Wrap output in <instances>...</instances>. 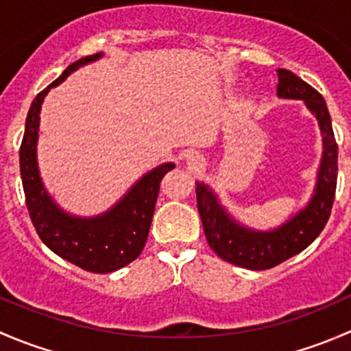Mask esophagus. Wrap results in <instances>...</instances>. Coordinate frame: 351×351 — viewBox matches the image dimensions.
Masks as SVG:
<instances>
[{
	"mask_svg": "<svg viewBox=\"0 0 351 351\" xmlns=\"http://www.w3.org/2000/svg\"><path fill=\"white\" fill-rule=\"evenodd\" d=\"M186 165H189L190 169H198L204 166V158L198 153H192L186 158Z\"/></svg>",
	"mask_w": 351,
	"mask_h": 351,
	"instance_id": "esophagus-1",
	"label": "esophagus"
}]
</instances>
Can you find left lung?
<instances>
[{
	"label": "left lung",
	"mask_w": 351,
	"mask_h": 351,
	"mask_svg": "<svg viewBox=\"0 0 351 351\" xmlns=\"http://www.w3.org/2000/svg\"><path fill=\"white\" fill-rule=\"evenodd\" d=\"M277 97L284 100H302L317 119L323 136V156L316 186L306 207L295 212L284 224L260 231L236 221L207 183H195L198 214L208 244L222 260L247 270H268L306 250L326 226L336 192L338 146L326 101L311 84L290 71L277 69Z\"/></svg>",
	"instance_id": "left-lung-1"
}]
</instances>
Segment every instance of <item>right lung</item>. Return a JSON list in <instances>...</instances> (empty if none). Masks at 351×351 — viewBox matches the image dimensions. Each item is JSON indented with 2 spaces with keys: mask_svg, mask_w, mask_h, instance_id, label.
<instances>
[{
  "mask_svg": "<svg viewBox=\"0 0 351 351\" xmlns=\"http://www.w3.org/2000/svg\"><path fill=\"white\" fill-rule=\"evenodd\" d=\"M101 58L104 52H98L73 62L54 83L35 97L28 110L20 146L25 200L35 231L58 256L93 274H110L139 256L149 234L162 176L175 168L173 162L156 166L141 176L107 212L93 217H77L62 210L45 190L37 162L38 127L44 98L51 88L61 84L71 73Z\"/></svg>",
  "mask_w": 351,
  "mask_h": 351,
  "instance_id": "right-lung-1",
  "label": "right lung"
}]
</instances>
